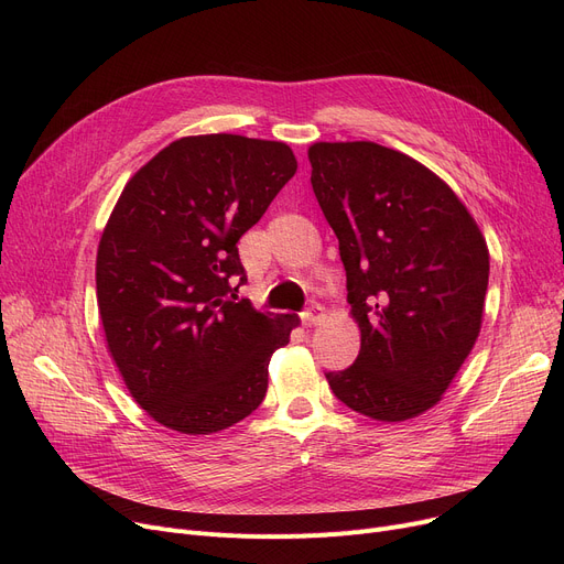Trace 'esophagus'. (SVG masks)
I'll return each mask as SVG.
<instances>
[{"label":"esophagus","instance_id":"1","mask_svg":"<svg viewBox=\"0 0 564 564\" xmlns=\"http://www.w3.org/2000/svg\"><path fill=\"white\" fill-rule=\"evenodd\" d=\"M322 317H324V308H322L319 304H311V306L302 313V322L308 324V327H311V324L322 322Z\"/></svg>","mask_w":564,"mask_h":564}]
</instances>
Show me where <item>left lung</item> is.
<instances>
[{
  "label": "left lung",
  "instance_id": "left-lung-1",
  "mask_svg": "<svg viewBox=\"0 0 564 564\" xmlns=\"http://www.w3.org/2000/svg\"><path fill=\"white\" fill-rule=\"evenodd\" d=\"M308 160L361 329L357 361L327 372L329 387L368 419L419 416L446 393L478 340L489 283L485 237L436 173L393 148L319 141Z\"/></svg>",
  "mask_w": 564,
  "mask_h": 564
}]
</instances>
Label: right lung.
I'll use <instances>...</instances> for the list:
<instances>
[{
  "instance_id": "add662e5",
  "label": "right lung",
  "mask_w": 564,
  "mask_h": 564,
  "mask_svg": "<svg viewBox=\"0 0 564 564\" xmlns=\"http://www.w3.org/2000/svg\"><path fill=\"white\" fill-rule=\"evenodd\" d=\"M294 171L281 141L183 137L118 198L96 260L100 319L126 387L164 427L213 434L260 406L297 319L235 302L237 242Z\"/></svg>"
}]
</instances>
